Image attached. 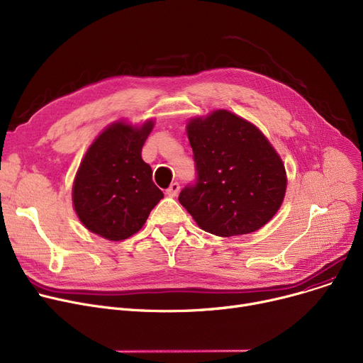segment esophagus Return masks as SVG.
<instances>
[{"mask_svg": "<svg viewBox=\"0 0 363 363\" xmlns=\"http://www.w3.org/2000/svg\"><path fill=\"white\" fill-rule=\"evenodd\" d=\"M179 184L178 182H172L170 185H169V188L166 189V194L169 196V197H175L178 193H179Z\"/></svg>", "mask_w": 363, "mask_h": 363, "instance_id": "1", "label": "esophagus"}]
</instances>
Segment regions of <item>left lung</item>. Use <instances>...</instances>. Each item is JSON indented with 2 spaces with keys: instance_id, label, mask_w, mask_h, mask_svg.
<instances>
[{
  "instance_id": "1",
  "label": "left lung",
  "mask_w": 363,
  "mask_h": 363,
  "mask_svg": "<svg viewBox=\"0 0 363 363\" xmlns=\"http://www.w3.org/2000/svg\"><path fill=\"white\" fill-rule=\"evenodd\" d=\"M186 132L197 177L178 200L201 230L233 237L268 223L281 207L287 178L263 133L228 110L193 119Z\"/></svg>"
}]
</instances>
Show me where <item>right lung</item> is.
<instances>
[{
	"instance_id": "add662e5",
	"label": "right lung",
	"mask_w": 363,
	"mask_h": 363,
	"mask_svg": "<svg viewBox=\"0 0 363 363\" xmlns=\"http://www.w3.org/2000/svg\"><path fill=\"white\" fill-rule=\"evenodd\" d=\"M152 129L118 122L101 132L88 148L73 184V206L94 234L111 241L138 233L163 193L141 150Z\"/></svg>"
}]
</instances>
